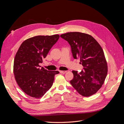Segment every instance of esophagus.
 Returning <instances> with one entry per match:
<instances>
[{
	"label": "esophagus",
	"instance_id": "34e87169",
	"mask_svg": "<svg viewBox=\"0 0 124 124\" xmlns=\"http://www.w3.org/2000/svg\"><path fill=\"white\" fill-rule=\"evenodd\" d=\"M59 72H60V73H61L64 74V73H65L66 72V71H60Z\"/></svg>",
	"mask_w": 124,
	"mask_h": 124
}]
</instances>
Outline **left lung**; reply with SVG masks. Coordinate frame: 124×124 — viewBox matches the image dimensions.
Segmentation results:
<instances>
[{"label": "left lung", "instance_id": "left-lung-1", "mask_svg": "<svg viewBox=\"0 0 124 124\" xmlns=\"http://www.w3.org/2000/svg\"><path fill=\"white\" fill-rule=\"evenodd\" d=\"M61 37L70 44L73 58H80L83 66L80 72L72 71L71 84L83 96L95 94L103 84L108 72L102 48L92 36L86 33L70 32Z\"/></svg>", "mask_w": 124, "mask_h": 124}]
</instances>
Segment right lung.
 Instances as JSON below:
<instances>
[{
    "label": "right lung",
    "mask_w": 124,
    "mask_h": 124,
    "mask_svg": "<svg viewBox=\"0 0 124 124\" xmlns=\"http://www.w3.org/2000/svg\"><path fill=\"white\" fill-rule=\"evenodd\" d=\"M59 35L37 36L25 40L15 56L13 72L18 85L25 93L40 98L52 87L58 71H48L40 63L46 57Z\"/></svg>",
    "instance_id": "obj_1"
}]
</instances>
